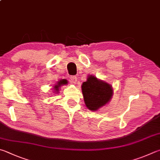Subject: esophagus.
Here are the masks:
<instances>
[{"label":"esophagus","instance_id":"1","mask_svg":"<svg viewBox=\"0 0 160 160\" xmlns=\"http://www.w3.org/2000/svg\"><path fill=\"white\" fill-rule=\"evenodd\" d=\"M71 82L72 83H76L77 82V78L76 76H71L70 77Z\"/></svg>","mask_w":160,"mask_h":160}]
</instances>
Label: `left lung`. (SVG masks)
<instances>
[{
	"label": "left lung",
	"instance_id": "1",
	"mask_svg": "<svg viewBox=\"0 0 160 160\" xmlns=\"http://www.w3.org/2000/svg\"><path fill=\"white\" fill-rule=\"evenodd\" d=\"M81 88L87 108L92 111L108 103L113 94L112 85L92 75H89Z\"/></svg>",
	"mask_w": 160,
	"mask_h": 160
}]
</instances>
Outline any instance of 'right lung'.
I'll return each instance as SVG.
<instances>
[{
  "label": "right lung",
  "mask_w": 160,
  "mask_h": 160,
  "mask_svg": "<svg viewBox=\"0 0 160 160\" xmlns=\"http://www.w3.org/2000/svg\"><path fill=\"white\" fill-rule=\"evenodd\" d=\"M66 84H68V82H67V80H59V82H57V84L56 85H54V92H56V93H57L58 92V91H59V88L61 86H62V85H66Z\"/></svg>",
  "instance_id": "right-lung-1"
}]
</instances>
